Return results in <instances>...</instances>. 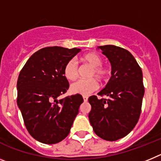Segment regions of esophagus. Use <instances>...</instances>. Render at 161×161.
I'll list each match as a JSON object with an SVG mask.
<instances>
[{"instance_id":"34e87169","label":"esophagus","mask_w":161,"mask_h":161,"mask_svg":"<svg viewBox=\"0 0 161 161\" xmlns=\"http://www.w3.org/2000/svg\"><path fill=\"white\" fill-rule=\"evenodd\" d=\"M83 99H84V102H86L88 101V97L87 96H83Z\"/></svg>"}]
</instances>
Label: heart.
<instances>
[{"instance_id": "obj_1", "label": "heart", "mask_w": 161, "mask_h": 161, "mask_svg": "<svg viewBox=\"0 0 161 161\" xmlns=\"http://www.w3.org/2000/svg\"><path fill=\"white\" fill-rule=\"evenodd\" d=\"M85 63L93 67L89 76H96L98 80H104L108 75V70L102 66V59L98 55L89 53L82 58ZM64 76L69 80H75L78 77V64L75 59H70L67 62L64 68ZM98 88V84L94 78L87 80H79L72 84L70 91L74 94H80L86 96L96 91Z\"/></svg>"}]
</instances>
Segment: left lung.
Wrapping results in <instances>:
<instances>
[{
  "label": "left lung",
  "instance_id": "1",
  "mask_svg": "<svg viewBox=\"0 0 161 161\" xmlns=\"http://www.w3.org/2000/svg\"><path fill=\"white\" fill-rule=\"evenodd\" d=\"M111 64V77L98 95L91 96L89 119L96 135L107 141L127 136L141 113L144 95L143 72L133 55L114 45L98 47Z\"/></svg>",
  "mask_w": 161,
  "mask_h": 161
}]
</instances>
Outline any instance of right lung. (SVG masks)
<instances>
[{"label":"right lung","mask_w":161,"mask_h":161,"mask_svg":"<svg viewBox=\"0 0 161 161\" xmlns=\"http://www.w3.org/2000/svg\"><path fill=\"white\" fill-rule=\"evenodd\" d=\"M80 52L76 47H44L33 54L20 72L17 103L28 132L41 143L55 144L64 139L84 102L80 94L58 99L69 88L65 64Z\"/></svg>","instance_id":"1"}]
</instances>
